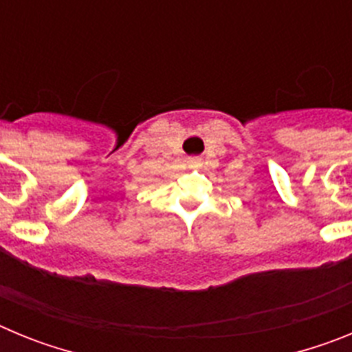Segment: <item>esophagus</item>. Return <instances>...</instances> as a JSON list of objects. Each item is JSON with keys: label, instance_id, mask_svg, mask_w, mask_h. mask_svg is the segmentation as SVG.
Segmentation results:
<instances>
[{"label": "esophagus", "instance_id": "34e87169", "mask_svg": "<svg viewBox=\"0 0 352 352\" xmlns=\"http://www.w3.org/2000/svg\"><path fill=\"white\" fill-rule=\"evenodd\" d=\"M192 164V166H199V158H190V160H188Z\"/></svg>", "mask_w": 352, "mask_h": 352}]
</instances>
